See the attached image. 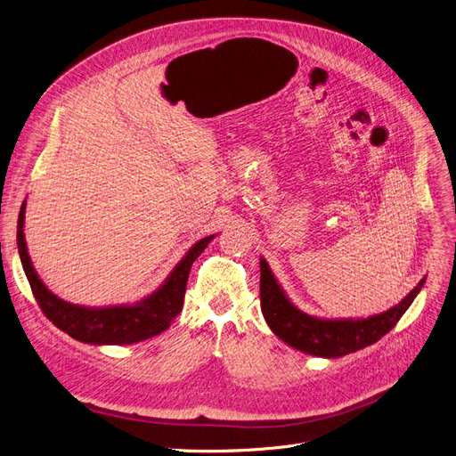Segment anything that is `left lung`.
<instances>
[{
	"mask_svg": "<svg viewBox=\"0 0 456 456\" xmlns=\"http://www.w3.org/2000/svg\"><path fill=\"white\" fill-rule=\"evenodd\" d=\"M259 271L261 311L273 333L304 354L326 359L354 354L385 337L411 307L425 283V278L419 280L403 300L379 314L368 318H316L300 311L287 298L263 257L259 259Z\"/></svg>",
	"mask_w": 456,
	"mask_h": 456,
	"instance_id": "1",
	"label": "left lung"
}]
</instances>
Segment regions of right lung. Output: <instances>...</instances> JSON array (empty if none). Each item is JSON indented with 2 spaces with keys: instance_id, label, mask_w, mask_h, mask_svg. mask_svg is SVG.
<instances>
[{
  "instance_id": "1",
  "label": "right lung",
  "mask_w": 456,
  "mask_h": 456,
  "mask_svg": "<svg viewBox=\"0 0 456 456\" xmlns=\"http://www.w3.org/2000/svg\"><path fill=\"white\" fill-rule=\"evenodd\" d=\"M25 204L23 200L18 216V254L27 280L33 289L35 298L44 314L59 330L71 338L86 344L112 346V344H134L166 331L173 320L180 314L185 297V285L190 278L193 261L204 252L216 235H208L185 252L178 265L171 271L167 280L143 300L130 305H106L86 307L69 304L57 294H53L37 274L33 261L27 252L25 243Z\"/></svg>"
}]
</instances>
